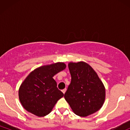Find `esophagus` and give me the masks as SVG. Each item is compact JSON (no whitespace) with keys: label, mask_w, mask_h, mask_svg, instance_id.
I'll list each match as a JSON object with an SVG mask.
<instances>
[{"label":"esophagus","mask_w":130,"mask_h":130,"mask_svg":"<svg viewBox=\"0 0 130 130\" xmlns=\"http://www.w3.org/2000/svg\"><path fill=\"white\" fill-rule=\"evenodd\" d=\"M66 90H67L66 89H63V90H62V92H63V93H65V92H66Z\"/></svg>","instance_id":"1"}]
</instances>
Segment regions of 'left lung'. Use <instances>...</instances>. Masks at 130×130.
<instances>
[{"instance_id":"obj_1","label":"left lung","mask_w":130,"mask_h":130,"mask_svg":"<svg viewBox=\"0 0 130 130\" xmlns=\"http://www.w3.org/2000/svg\"><path fill=\"white\" fill-rule=\"evenodd\" d=\"M71 83L64 98L75 114L86 117L100 109L105 87L95 70L84 62L68 63Z\"/></svg>"}]
</instances>
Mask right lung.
I'll return each mask as SVG.
<instances>
[{"mask_svg":"<svg viewBox=\"0 0 130 130\" xmlns=\"http://www.w3.org/2000/svg\"><path fill=\"white\" fill-rule=\"evenodd\" d=\"M65 68L63 62H57L38 67L27 76L19 89V100L26 111L38 117L50 114L64 95L53 77Z\"/></svg>","mask_w":130,"mask_h":130,"instance_id":"1","label":"right lung"}]
</instances>
